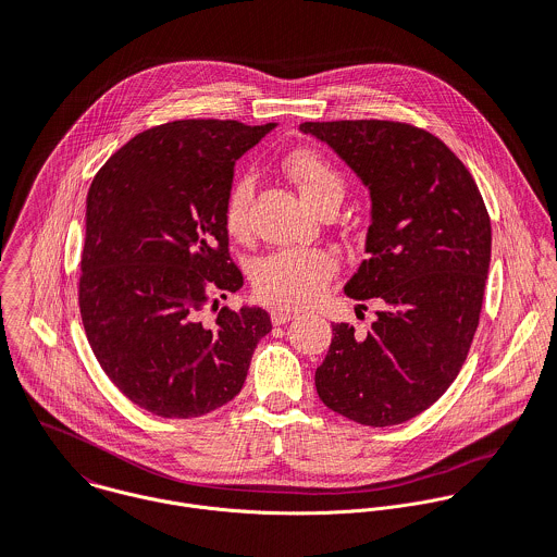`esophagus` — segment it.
<instances>
[{"label":"esophagus","instance_id":"obj_1","mask_svg":"<svg viewBox=\"0 0 557 557\" xmlns=\"http://www.w3.org/2000/svg\"><path fill=\"white\" fill-rule=\"evenodd\" d=\"M296 315H298V313H296V311H289V309H272V313H270L272 324H276V326L292 322Z\"/></svg>","mask_w":557,"mask_h":557}]
</instances>
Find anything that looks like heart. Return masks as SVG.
I'll list each match as a JSON object with an SVG mask.
<instances>
[{
    "mask_svg": "<svg viewBox=\"0 0 557 557\" xmlns=\"http://www.w3.org/2000/svg\"><path fill=\"white\" fill-rule=\"evenodd\" d=\"M285 169L300 187L302 196L318 209L339 207L346 196L342 171L322 153L311 149L294 151L285 160ZM255 182L242 175L228 189L224 200V226L237 237L250 235V200ZM337 272V259L322 248H285L257 261L252 270L255 294L272 307L300 309L318 302Z\"/></svg>",
    "mask_w": 557,
    "mask_h": 557,
    "instance_id": "obj_1",
    "label": "heart"
}]
</instances>
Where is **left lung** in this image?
Returning a JSON list of instances; mask_svg holds the SVG:
<instances>
[{
  "label": "left lung",
  "instance_id": "left-lung-1",
  "mask_svg": "<svg viewBox=\"0 0 557 557\" xmlns=\"http://www.w3.org/2000/svg\"><path fill=\"white\" fill-rule=\"evenodd\" d=\"M300 132L333 147L370 187L368 259L346 294L382 302L368 335L333 324L318 395L363 425L404 423L449 388L478 331L491 263L484 198L449 147L414 125L331 121Z\"/></svg>",
  "mask_w": 557,
  "mask_h": 557
}]
</instances>
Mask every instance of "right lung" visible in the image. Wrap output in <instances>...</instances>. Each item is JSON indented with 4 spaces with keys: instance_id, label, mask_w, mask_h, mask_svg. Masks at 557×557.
<instances>
[{
    "instance_id": "obj_1",
    "label": "right lung",
    "mask_w": 557,
    "mask_h": 557,
    "mask_svg": "<svg viewBox=\"0 0 557 557\" xmlns=\"http://www.w3.org/2000/svg\"><path fill=\"white\" fill-rule=\"evenodd\" d=\"M270 129L171 121L121 147L88 189L84 331L114 386L158 417L191 419L231 401L272 331L263 309H218L244 285L224 226L233 166Z\"/></svg>"
}]
</instances>
